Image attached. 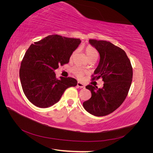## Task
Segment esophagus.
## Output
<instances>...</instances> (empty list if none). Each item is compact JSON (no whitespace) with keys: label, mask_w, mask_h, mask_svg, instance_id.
Listing matches in <instances>:
<instances>
[{"label":"esophagus","mask_w":153,"mask_h":153,"mask_svg":"<svg viewBox=\"0 0 153 153\" xmlns=\"http://www.w3.org/2000/svg\"><path fill=\"white\" fill-rule=\"evenodd\" d=\"M77 86H78V87H80V88H84V87H85L84 84H82V83L80 82H78L77 83Z\"/></svg>","instance_id":"1"}]
</instances>
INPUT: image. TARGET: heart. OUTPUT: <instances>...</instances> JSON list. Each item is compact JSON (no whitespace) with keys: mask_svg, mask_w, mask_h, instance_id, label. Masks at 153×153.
<instances>
[{"mask_svg":"<svg viewBox=\"0 0 153 153\" xmlns=\"http://www.w3.org/2000/svg\"><path fill=\"white\" fill-rule=\"evenodd\" d=\"M85 52L87 57L89 61L91 59H98V55H99L98 52L97 51V50L95 48H94L91 45L87 46L85 49ZM76 53H77V50L74 51L71 55V59L75 57V55H76ZM72 72L73 73L74 75L78 78H82L83 76L84 75V74L85 73V71L84 70V69L79 67L73 68L72 69Z\"/></svg>","mask_w":153,"mask_h":153,"instance_id":"heart-1","label":"heart"}]
</instances>
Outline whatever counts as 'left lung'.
<instances>
[{
	"mask_svg": "<svg viewBox=\"0 0 153 153\" xmlns=\"http://www.w3.org/2000/svg\"><path fill=\"white\" fill-rule=\"evenodd\" d=\"M89 43L100 53L98 67L92 80L103 78V87L88 85L91 98L83 103L88 112L95 116H105L113 112L123 103L130 88L133 69L126 52L109 41L89 39Z\"/></svg>",
	"mask_w": 153,
	"mask_h": 153,
	"instance_id": "left-lung-1",
	"label": "left lung"
}]
</instances>
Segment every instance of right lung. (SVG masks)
Wrapping results in <instances>:
<instances>
[{
  "mask_svg": "<svg viewBox=\"0 0 153 153\" xmlns=\"http://www.w3.org/2000/svg\"><path fill=\"white\" fill-rule=\"evenodd\" d=\"M81 43L80 39L50 35L32 44L21 62L20 78L25 96L39 108L57 103L66 89L77 85L73 78L60 77L54 71L68 64Z\"/></svg>",
  "mask_w": 153,
  "mask_h": 153,
  "instance_id": "right-lung-1",
  "label": "right lung"
}]
</instances>
